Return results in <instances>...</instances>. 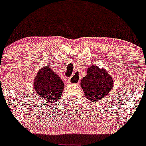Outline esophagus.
I'll return each instance as SVG.
<instances>
[{"label":"esophagus","instance_id":"1","mask_svg":"<svg viewBox=\"0 0 146 146\" xmlns=\"http://www.w3.org/2000/svg\"><path fill=\"white\" fill-rule=\"evenodd\" d=\"M69 82L70 83H78L80 82V77L77 74H74V75L71 77L69 79Z\"/></svg>","mask_w":146,"mask_h":146}]
</instances>
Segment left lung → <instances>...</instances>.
<instances>
[{
  "label": "left lung",
  "instance_id": "8db88e82",
  "mask_svg": "<svg viewBox=\"0 0 146 146\" xmlns=\"http://www.w3.org/2000/svg\"><path fill=\"white\" fill-rule=\"evenodd\" d=\"M80 85L87 99L96 102L111 91L113 80L107 71L94 65L88 69L87 75L82 78Z\"/></svg>",
  "mask_w": 146,
  "mask_h": 146
}]
</instances>
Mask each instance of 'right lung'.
Segmentation results:
<instances>
[{"mask_svg": "<svg viewBox=\"0 0 146 146\" xmlns=\"http://www.w3.org/2000/svg\"><path fill=\"white\" fill-rule=\"evenodd\" d=\"M35 91L49 103L57 102L62 96L64 84L49 66L40 69L33 82Z\"/></svg>", "mask_w": 146, "mask_h": 146, "instance_id": "add662e5", "label": "right lung"}]
</instances>
